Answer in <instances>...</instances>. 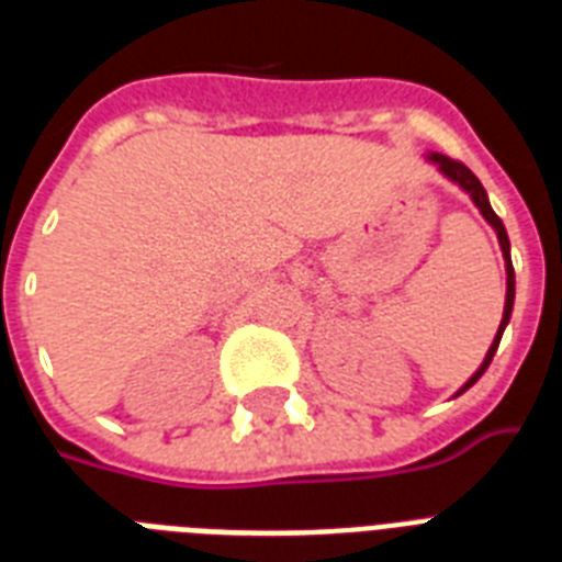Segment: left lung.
Segmentation results:
<instances>
[{
    "label": "left lung",
    "instance_id": "8db88e82",
    "mask_svg": "<svg viewBox=\"0 0 562 562\" xmlns=\"http://www.w3.org/2000/svg\"><path fill=\"white\" fill-rule=\"evenodd\" d=\"M428 160L435 162L437 169L443 171L446 178L452 180V183H458V187H461L463 192L470 194V198H472V203H475V206H479V210H481V215H484V218H487V224H490V227L496 229V236H498V245H502V256H505V271H507L505 315H502V324H498V333H496V338H493V344H490L487 356H484V364H481V368L475 370V373L470 375V382L463 384L461 391L454 393V396H461L463 391H470L472 384L479 382L481 375H484V370L490 368V361H493V356H496V350H498V341H502V333H505L507 321H510V312H514V297H516V277H514V262H510V238H507V229H505V224H502V218H498L496 212H493V206H490V198H487V192H484V187H481V180L475 178V175H472V171L467 169V166H463V162L452 160V157H446V154H428Z\"/></svg>",
    "mask_w": 562,
    "mask_h": 562
}]
</instances>
